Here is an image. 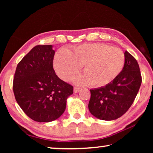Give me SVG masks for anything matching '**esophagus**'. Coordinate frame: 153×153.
Instances as JSON below:
<instances>
[{"label":"esophagus","mask_w":153,"mask_h":153,"mask_svg":"<svg viewBox=\"0 0 153 153\" xmlns=\"http://www.w3.org/2000/svg\"><path fill=\"white\" fill-rule=\"evenodd\" d=\"M80 90H81V88L78 86H74V92H79L80 91Z\"/></svg>","instance_id":"esophagus-1"}]
</instances>
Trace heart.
Instances as JSON below:
<instances>
[{
    "label": "heart",
    "instance_id": "1",
    "mask_svg": "<svg viewBox=\"0 0 153 153\" xmlns=\"http://www.w3.org/2000/svg\"><path fill=\"white\" fill-rule=\"evenodd\" d=\"M124 63L125 55L120 48L102 43L75 46L68 53L60 50L54 58V66L61 79L70 78L83 66L84 74L76 77L75 81L96 88L113 82L122 71Z\"/></svg>",
    "mask_w": 153,
    "mask_h": 153
}]
</instances>
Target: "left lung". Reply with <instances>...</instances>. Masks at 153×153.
I'll use <instances>...</instances> for the list:
<instances>
[{"label": "left lung", "mask_w": 153, "mask_h": 153, "mask_svg": "<svg viewBox=\"0 0 153 153\" xmlns=\"http://www.w3.org/2000/svg\"><path fill=\"white\" fill-rule=\"evenodd\" d=\"M121 73L110 84L90 90V112L98 119L111 121L125 114L134 102L142 83L136 59L128 51Z\"/></svg>", "instance_id": "1"}]
</instances>
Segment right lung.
I'll use <instances>...</instances> for the list:
<instances>
[{"label":"right lung","mask_w":153,"mask_h":153,"mask_svg":"<svg viewBox=\"0 0 153 153\" xmlns=\"http://www.w3.org/2000/svg\"><path fill=\"white\" fill-rule=\"evenodd\" d=\"M52 47H33L18 63L13 77L16 101L28 117L38 122L58 119L65 110L67 98L74 92V87L55 74Z\"/></svg>","instance_id":"obj_1"}]
</instances>
